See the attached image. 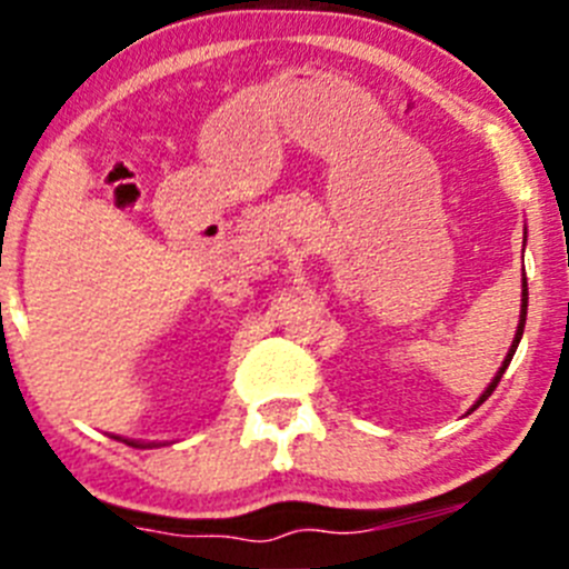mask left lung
<instances>
[{
  "mask_svg": "<svg viewBox=\"0 0 569 569\" xmlns=\"http://www.w3.org/2000/svg\"><path fill=\"white\" fill-rule=\"evenodd\" d=\"M525 321H527V279H525V299H521V319H519V330H516V339H512V345H510V353H507L505 365L499 367V373H496V379L490 381V387H487L485 393H481V399L476 401V407H479V405H485V401L490 399V396H492V390H496V387H499L501 376H505L507 365H510V361H512V353H516V347H519V341H521V333H525Z\"/></svg>",
  "mask_w": 569,
  "mask_h": 569,
  "instance_id": "left-lung-1",
  "label": "left lung"
}]
</instances>
